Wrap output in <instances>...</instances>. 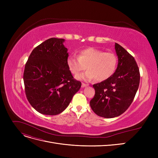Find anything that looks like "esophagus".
Wrapping results in <instances>:
<instances>
[{"mask_svg": "<svg viewBox=\"0 0 158 158\" xmlns=\"http://www.w3.org/2000/svg\"><path fill=\"white\" fill-rule=\"evenodd\" d=\"M88 84H85V83H82V88L86 87V86H88Z\"/></svg>", "mask_w": 158, "mask_h": 158, "instance_id": "34e87169", "label": "esophagus"}]
</instances>
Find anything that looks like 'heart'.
<instances>
[{
  "instance_id": "heart-1",
  "label": "heart",
  "mask_w": 158,
  "mask_h": 158,
  "mask_svg": "<svg viewBox=\"0 0 158 158\" xmlns=\"http://www.w3.org/2000/svg\"><path fill=\"white\" fill-rule=\"evenodd\" d=\"M117 65V57L113 52L88 47L80 51L79 56L70 55L67 59V66L72 74L78 75L86 69L85 73L77 79L89 81L95 78L98 82L109 79L114 73Z\"/></svg>"
}]
</instances>
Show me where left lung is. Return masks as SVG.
<instances>
[{
    "label": "left lung",
    "mask_w": 158,
    "mask_h": 158,
    "mask_svg": "<svg viewBox=\"0 0 158 158\" xmlns=\"http://www.w3.org/2000/svg\"><path fill=\"white\" fill-rule=\"evenodd\" d=\"M118 65L109 79L93 85L95 95L89 102L98 116L113 118L121 115L131 106L140 84V72L134 57L115 43Z\"/></svg>",
    "instance_id": "1"
}]
</instances>
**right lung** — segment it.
<instances>
[{"label": "right lung", "mask_w": 158, "mask_h": 158, "mask_svg": "<svg viewBox=\"0 0 158 158\" xmlns=\"http://www.w3.org/2000/svg\"><path fill=\"white\" fill-rule=\"evenodd\" d=\"M64 41L52 37L43 42L32 51L25 65L27 99L37 111L47 115L63 112L82 85L68 68Z\"/></svg>", "instance_id": "1"}]
</instances>
